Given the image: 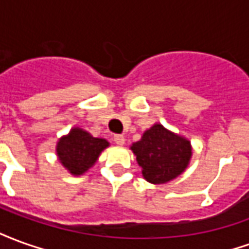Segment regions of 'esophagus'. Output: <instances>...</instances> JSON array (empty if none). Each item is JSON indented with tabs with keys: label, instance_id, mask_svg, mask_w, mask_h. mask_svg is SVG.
<instances>
[{
	"label": "esophagus",
	"instance_id": "obj_1",
	"mask_svg": "<svg viewBox=\"0 0 249 249\" xmlns=\"http://www.w3.org/2000/svg\"><path fill=\"white\" fill-rule=\"evenodd\" d=\"M113 140L117 145H124L125 144V137L123 135H116L113 137Z\"/></svg>",
	"mask_w": 249,
	"mask_h": 249
}]
</instances>
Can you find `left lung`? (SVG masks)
<instances>
[{
    "label": "left lung",
    "mask_w": 249,
    "mask_h": 249,
    "mask_svg": "<svg viewBox=\"0 0 249 249\" xmlns=\"http://www.w3.org/2000/svg\"><path fill=\"white\" fill-rule=\"evenodd\" d=\"M142 168V176L152 184H165L187 169L192 157L191 141L173 133L161 124L144 132L140 141L130 146Z\"/></svg>",
    "instance_id": "1"
}]
</instances>
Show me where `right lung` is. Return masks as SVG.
Listing matches in <instances>:
<instances>
[{
	"label": "right lung",
	"instance_id": "obj_1",
	"mask_svg": "<svg viewBox=\"0 0 249 249\" xmlns=\"http://www.w3.org/2000/svg\"><path fill=\"white\" fill-rule=\"evenodd\" d=\"M105 139L93 137L81 128H71L57 142V156L62 165L73 175L80 176L97 161L101 152L108 148Z\"/></svg>",
	"mask_w": 249,
	"mask_h": 249
}]
</instances>
